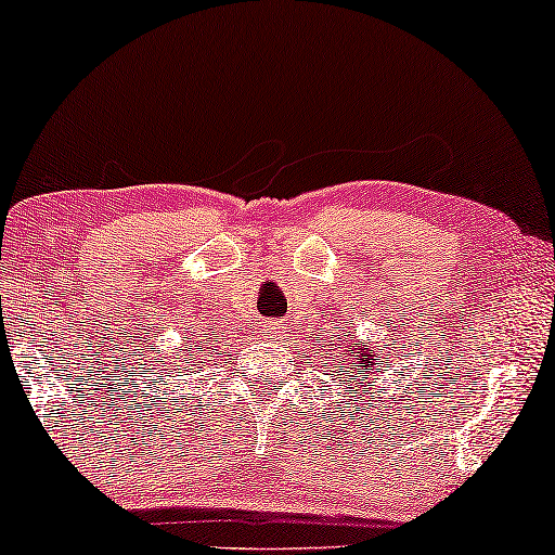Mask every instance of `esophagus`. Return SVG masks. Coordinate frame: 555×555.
<instances>
[{"instance_id":"obj_1","label":"esophagus","mask_w":555,"mask_h":555,"mask_svg":"<svg viewBox=\"0 0 555 555\" xmlns=\"http://www.w3.org/2000/svg\"><path fill=\"white\" fill-rule=\"evenodd\" d=\"M262 334L268 336L270 341H275V339H280V336H285V326L280 321H270V323H264Z\"/></svg>"}]
</instances>
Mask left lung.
<instances>
[{"label": "left lung", "mask_w": 555, "mask_h": 555, "mask_svg": "<svg viewBox=\"0 0 555 555\" xmlns=\"http://www.w3.org/2000/svg\"><path fill=\"white\" fill-rule=\"evenodd\" d=\"M357 340L354 336H349V347H339V349H344L347 351V366H344V379H339V383H344L347 385L349 379H353L354 376L358 377L354 380V385H359V379H379V374L377 372H370L374 364V347L370 344V339L366 341H358L354 348L350 347V341ZM362 390L370 395V387H362ZM349 392H354V387H349Z\"/></svg>", "instance_id": "left-lung-1"}]
</instances>
